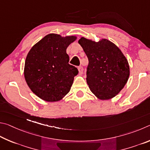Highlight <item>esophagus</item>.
Instances as JSON below:
<instances>
[{"label":"esophagus","mask_w":150,"mask_h":150,"mask_svg":"<svg viewBox=\"0 0 150 150\" xmlns=\"http://www.w3.org/2000/svg\"><path fill=\"white\" fill-rule=\"evenodd\" d=\"M83 71V68L82 67H78V72H79L80 74H82Z\"/></svg>","instance_id":"34e87169"}]
</instances>
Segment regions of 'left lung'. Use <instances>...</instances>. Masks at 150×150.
Here are the masks:
<instances>
[{
  "mask_svg": "<svg viewBox=\"0 0 150 150\" xmlns=\"http://www.w3.org/2000/svg\"><path fill=\"white\" fill-rule=\"evenodd\" d=\"M78 43L89 60L86 81L91 91L101 100L115 98L129 78L127 58L116 45L107 39L96 42L82 37Z\"/></svg>",
  "mask_w": 150,
  "mask_h": 150,
  "instance_id": "left-lung-1",
  "label": "left lung"
}]
</instances>
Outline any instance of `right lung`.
<instances>
[{
    "instance_id": "add662e5",
    "label": "right lung",
    "mask_w": 150,
    "mask_h": 150,
    "mask_svg": "<svg viewBox=\"0 0 150 150\" xmlns=\"http://www.w3.org/2000/svg\"><path fill=\"white\" fill-rule=\"evenodd\" d=\"M77 36L49 33L31 47L26 57L24 78L32 92L47 102L59 101L69 92L78 70L68 64L67 49Z\"/></svg>"
}]
</instances>
